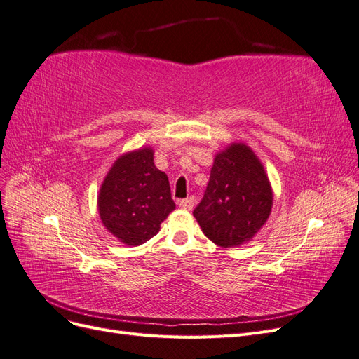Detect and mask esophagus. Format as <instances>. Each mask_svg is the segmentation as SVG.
Returning a JSON list of instances; mask_svg holds the SVG:
<instances>
[{"mask_svg": "<svg viewBox=\"0 0 359 359\" xmlns=\"http://www.w3.org/2000/svg\"><path fill=\"white\" fill-rule=\"evenodd\" d=\"M180 206L182 210L190 211V210H193V206H194V199L191 196L187 198V199H182V201H180Z\"/></svg>", "mask_w": 359, "mask_h": 359, "instance_id": "esophagus-1", "label": "esophagus"}]
</instances>
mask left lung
<instances>
[{"label":"left lung","mask_w":359,"mask_h":359,"mask_svg":"<svg viewBox=\"0 0 359 359\" xmlns=\"http://www.w3.org/2000/svg\"><path fill=\"white\" fill-rule=\"evenodd\" d=\"M273 208V187L262 161L243 142L214 157L210 182L193 215L206 238L223 248L253 240Z\"/></svg>","instance_id":"left-lung-1"}]
</instances>
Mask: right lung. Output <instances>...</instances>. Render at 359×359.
Masks as SVG:
<instances>
[{"instance_id":"right-lung-1","label":"right lung","mask_w":359,"mask_h":359,"mask_svg":"<svg viewBox=\"0 0 359 359\" xmlns=\"http://www.w3.org/2000/svg\"><path fill=\"white\" fill-rule=\"evenodd\" d=\"M107 232L127 245L151 240L175 210L169 180L154 165V151L144 147L119 156L102 182L97 198Z\"/></svg>"}]
</instances>
